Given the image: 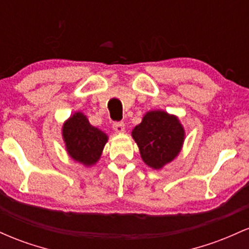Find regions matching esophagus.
Returning <instances> with one entry per match:
<instances>
[{
	"label": "esophagus",
	"mask_w": 249,
	"mask_h": 249,
	"mask_svg": "<svg viewBox=\"0 0 249 249\" xmlns=\"http://www.w3.org/2000/svg\"><path fill=\"white\" fill-rule=\"evenodd\" d=\"M112 127H113V130H115L117 133H123L125 131L124 122H115L112 124Z\"/></svg>",
	"instance_id": "obj_1"
}]
</instances>
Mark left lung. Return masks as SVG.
<instances>
[{
	"label": "left lung",
	"instance_id": "obj_1",
	"mask_svg": "<svg viewBox=\"0 0 249 249\" xmlns=\"http://www.w3.org/2000/svg\"><path fill=\"white\" fill-rule=\"evenodd\" d=\"M144 162L152 168H161L172 161L184 142V128L178 118L164 111H151L132 131Z\"/></svg>",
	"mask_w": 249,
	"mask_h": 249
}]
</instances>
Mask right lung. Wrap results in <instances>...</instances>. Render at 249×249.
Masks as SVG:
<instances>
[{"label":"right lung","instance_id":"1","mask_svg":"<svg viewBox=\"0 0 249 249\" xmlns=\"http://www.w3.org/2000/svg\"><path fill=\"white\" fill-rule=\"evenodd\" d=\"M63 138L72 159L90 166L101 157L107 136L92 126L88 118L77 112L63 125Z\"/></svg>","mask_w":249,"mask_h":249}]
</instances>
